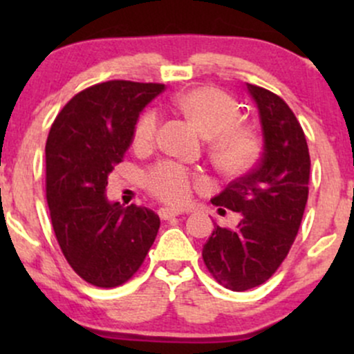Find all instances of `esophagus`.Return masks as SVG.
Masks as SVG:
<instances>
[{
  "label": "esophagus",
  "mask_w": 354,
  "mask_h": 354,
  "mask_svg": "<svg viewBox=\"0 0 354 354\" xmlns=\"http://www.w3.org/2000/svg\"><path fill=\"white\" fill-rule=\"evenodd\" d=\"M158 216H160L161 219H171V218H176L180 216V211L176 209H171V208H160L158 209Z\"/></svg>",
  "instance_id": "1"
}]
</instances>
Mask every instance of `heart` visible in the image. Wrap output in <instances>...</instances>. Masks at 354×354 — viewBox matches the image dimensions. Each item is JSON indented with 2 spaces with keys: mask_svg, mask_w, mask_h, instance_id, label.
<instances>
[{
  "mask_svg": "<svg viewBox=\"0 0 354 354\" xmlns=\"http://www.w3.org/2000/svg\"><path fill=\"white\" fill-rule=\"evenodd\" d=\"M173 104L203 136L209 138V160L219 173L239 176L258 161L263 146L258 129L239 121L238 104L221 89L191 88L174 96ZM158 128L160 118L154 111H146L138 118L133 129V148L136 151L151 148L156 141ZM145 181L153 196L176 206L188 203L194 186L203 185L201 176L171 161L149 169Z\"/></svg>",
  "mask_w": 354,
  "mask_h": 354,
  "instance_id": "1",
  "label": "heart"
}]
</instances>
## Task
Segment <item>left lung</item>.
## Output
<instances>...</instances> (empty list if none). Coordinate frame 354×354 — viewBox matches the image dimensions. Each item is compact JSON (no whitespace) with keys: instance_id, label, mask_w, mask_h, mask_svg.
I'll use <instances>...</instances> for the list:
<instances>
[{"instance_id":"1","label":"left lung","mask_w":354,"mask_h":354,"mask_svg":"<svg viewBox=\"0 0 354 354\" xmlns=\"http://www.w3.org/2000/svg\"><path fill=\"white\" fill-rule=\"evenodd\" d=\"M261 120L265 151L258 166L236 178L211 203L241 213L234 230L214 226L203 246V261L231 291L259 286L276 273L293 246L310 183V151L304 131L283 98L246 84Z\"/></svg>"}]
</instances>
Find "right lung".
Here are the masks:
<instances>
[{"mask_svg":"<svg viewBox=\"0 0 354 354\" xmlns=\"http://www.w3.org/2000/svg\"><path fill=\"white\" fill-rule=\"evenodd\" d=\"M165 84L113 80L93 84L64 104L46 140V200L61 253L75 273L98 288L131 279L154 243L160 218L104 196L140 111Z\"/></svg>","mask_w":354,"mask_h":354,"instance_id":"add662e5","label":"right lung"}]
</instances>
